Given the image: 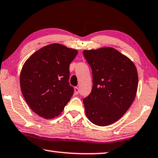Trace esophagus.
<instances>
[{
    "label": "esophagus",
    "instance_id": "obj_1",
    "mask_svg": "<svg viewBox=\"0 0 158 158\" xmlns=\"http://www.w3.org/2000/svg\"><path fill=\"white\" fill-rule=\"evenodd\" d=\"M74 93L76 94H79V87H77V86H75L74 87Z\"/></svg>",
    "mask_w": 158,
    "mask_h": 158
}]
</instances>
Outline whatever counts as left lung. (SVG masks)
Wrapping results in <instances>:
<instances>
[{"mask_svg":"<svg viewBox=\"0 0 158 158\" xmlns=\"http://www.w3.org/2000/svg\"><path fill=\"white\" fill-rule=\"evenodd\" d=\"M92 71V92L83 99L85 113L93 124L106 126L120 119L136 96V66L113 48L83 52Z\"/></svg>","mask_w":158,"mask_h":158,"instance_id":"obj_1","label":"left lung"}]
</instances>
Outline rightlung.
<instances>
[{
    "label": "right lung",
    "mask_w": 158,
    "mask_h": 158,
    "mask_svg": "<svg viewBox=\"0 0 158 158\" xmlns=\"http://www.w3.org/2000/svg\"><path fill=\"white\" fill-rule=\"evenodd\" d=\"M77 54V50L53 44L40 48L23 64L20 75L22 94L40 117L59 115L73 96L69 65Z\"/></svg>",
    "instance_id": "add662e5"
}]
</instances>
